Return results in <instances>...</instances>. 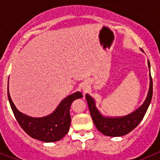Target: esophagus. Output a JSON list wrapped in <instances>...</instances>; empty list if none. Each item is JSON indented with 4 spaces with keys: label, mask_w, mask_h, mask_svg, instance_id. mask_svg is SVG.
<instances>
[{
    "label": "esophagus",
    "mask_w": 160,
    "mask_h": 160,
    "mask_svg": "<svg viewBox=\"0 0 160 160\" xmlns=\"http://www.w3.org/2000/svg\"><path fill=\"white\" fill-rule=\"evenodd\" d=\"M87 90H88V89H87V87H83V93H84V94H86V93L87 92Z\"/></svg>",
    "instance_id": "34e87169"
}]
</instances>
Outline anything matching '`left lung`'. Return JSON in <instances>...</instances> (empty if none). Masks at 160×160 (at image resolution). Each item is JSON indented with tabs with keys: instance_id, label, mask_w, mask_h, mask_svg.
Wrapping results in <instances>:
<instances>
[{
	"instance_id": "1",
	"label": "left lung",
	"mask_w": 160,
	"mask_h": 160,
	"mask_svg": "<svg viewBox=\"0 0 160 160\" xmlns=\"http://www.w3.org/2000/svg\"><path fill=\"white\" fill-rule=\"evenodd\" d=\"M148 67H151L150 62L148 60ZM150 75V87L148 90V96L143 104L140 107H138L134 112L122 117H104L98 111L95 106V101L91 96L88 94H86L88 107L90 109V115L93 119L94 125L100 132L107 136L118 137L125 135L135 129L139 124L143 118L144 115L148 111L151 101H152V94H153V83L152 78Z\"/></svg>"
}]
</instances>
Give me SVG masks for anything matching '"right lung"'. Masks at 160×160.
I'll return each mask as SVG.
<instances>
[{"instance_id": "right-lung-1", "label": "right lung", "mask_w": 160, "mask_h": 160, "mask_svg": "<svg viewBox=\"0 0 160 160\" xmlns=\"http://www.w3.org/2000/svg\"><path fill=\"white\" fill-rule=\"evenodd\" d=\"M81 98H82L81 92L73 93L61 102L57 109L49 115L42 118H32L20 112L16 108L9 95L8 82V98L15 118L25 133L42 142H56L67 134L71 122L70 106L74 100Z\"/></svg>"}]
</instances>
